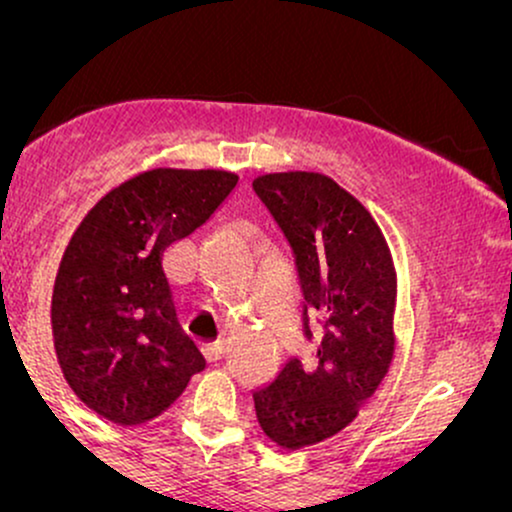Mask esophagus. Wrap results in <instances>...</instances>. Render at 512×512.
I'll return each instance as SVG.
<instances>
[{
	"label": "esophagus",
	"mask_w": 512,
	"mask_h": 512,
	"mask_svg": "<svg viewBox=\"0 0 512 512\" xmlns=\"http://www.w3.org/2000/svg\"><path fill=\"white\" fill-rule=\"evenodd\" d=\"M209 354H211V358H214V361H219V358L226 354V342H214V344H209Z\"/></svg>",
	"instance_id": "34e87169"
}]
</instances>
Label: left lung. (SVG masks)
Masks as SVG:
<instances>
[{
  "label": "left lung",
  "instance_id": "obj_1",
  "mask_svg": "<svg viewBox=\"0 0 512 512\" xmlns=\"http://www.w3.org/2000/svg\"><path fill=\"white\" fill-rule=\"evenodd\" d=\"M257 197L284 231L303 289V332L322 325L310 363L291 358L252 392L262 431L286 450L332 438L375 395L395 358L397 274L370 211L322 173H267Z\"/></svg>",
  "mask_w": 512,
  "mask_h": 512
}]
</instances>
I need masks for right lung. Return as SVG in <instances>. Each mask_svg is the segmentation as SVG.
Returning <instances> with one entry per match:
<instances>
[{"instance_id": "1", "label": "right lung", "mask_w": 512, "mask_h": 512, "mask_svg": "<svg viewBox=\"0 0 512 512\" xmlns=\"http://www.w3.org/2000/svg\"><path fill=\"white\" fill-rule=\"evenodd\" d=\"M236 185L228 170H146L110 190L69 240L52 337L69 387L103 419H154L207 366L180 327L163 260Z\"/></svg>"}]
</instances>
